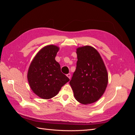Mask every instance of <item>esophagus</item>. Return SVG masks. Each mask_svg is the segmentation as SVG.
I'll return each mask as SVG.
<instances>
[{
  "mask_svg": "<svg viewBox=\"0 0 135 135\" xmlns=\"http://www.w3.org/2000/svg\"><path fill=\"white\" fill-rule=\"evenodd\" d=\"M66 75H67V76L69 78V79H70V78H71V75H70V74H68Z\"/></svg>",
  "mask_w": 135,
  "mask_h": 135,
  "instance_id": "1",
  "label": "esophagus"
}]
</instances>
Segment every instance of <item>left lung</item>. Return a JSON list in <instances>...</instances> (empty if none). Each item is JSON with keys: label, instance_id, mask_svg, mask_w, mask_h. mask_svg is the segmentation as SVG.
<instances>
[{"label": "left lung", "instance_id": "1", "mask_svg": "<svg viewBox=\"0 0 135 135\" xmlns=\"http://www.w3.org/2000/svg\"><path fill=\"white\" fill-rule=\"evenodd\" d=\"M78 61L70 85L75 99L83 104L95 103L103 96L108 83L104 61L95 48L89 46L76 49Z\"/></svg>", "mask_w": 135, "mask_h": 135}]
</instances>
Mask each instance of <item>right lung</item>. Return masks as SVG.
Wrapping results in <instances>:
<instances>
[{
  "mask_svg": "<svg viewBox=\"0 0 135 135\" xmlns=\"http://www.w3.org/2000/svg\"><path fill=\"white\" fill-rule=\"evenodd\" d=\"M59 48L48 45L41 49L31 62L27 80L32 91L43 99H50L58 94L64 84L70 80L61 71L55 60Z\"/></svg>",
  "mask_w": 135,
  "mask_h": 135,
  "instance_id": "1",
  "label": "right lung"
}]
</instances>
